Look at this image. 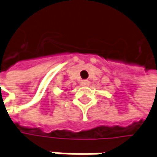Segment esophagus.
<instances>
[{
	"instance_id": "obj_1",
	"label": "esophagus",
	"mask_w": 157,
	"mask_h": 157,
	"mask_svg": "<svg viewBox=\"0 0 157 157\" xmlns=\"http://www.w3.org/2000/svg\"><path fill=\"white\" fill-rule=\"evenodd\" d=\"M89 84H90V82L87 81V80H84V81L81 82V85L82 86H89Z\"/></svg>"
}]
</instances>
